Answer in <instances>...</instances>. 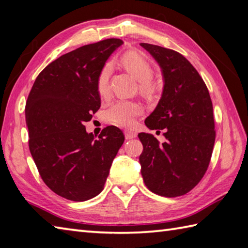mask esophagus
Returning <instances> with one entry per match:
<instances>
[{
	"mask_svg": "<svg viewBox=\"0 0 248 248\" xmlns=\"http://www.w3.org/2000/svg\"><path fill=\"white\" fill-rule=\"evenodd\" d=\"M124 134H125L126 139H133V138L137 137V133H136V131H134V130H125Z\"/></svg>",
	"mask_w": 248,
	"mask_h": 248,
	"instance_id": "esophagus-1",
	"label": "esophagus"
}]
</instances>
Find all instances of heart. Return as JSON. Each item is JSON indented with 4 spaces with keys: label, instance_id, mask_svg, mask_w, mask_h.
Wrapping results in <instances>:
<instances>
[{
    "label": "heart",
    "instance_id": "b5f03b06",
    "mask_svg": "<svg viewBox=\"0 0 248 248\" xmlns=\"http://www.w3.org/2000/svg\"><path fill=\"white\" fill-rule=\"evenodd\" d=\"M123 66L139 81V89L144 94H151L154 91L152 80L153 67L142 54L136 51L126 52L121 59ZM110 65H105L97 78V92L102 98L107 97L110 91ZM143 107L135 102H118L113 104L105 112V121L111 125L120 127H130L137 117L142 113Z\"/></svg>",
    "mask_w": 248,
    "mask_h": 248
}]
</instances>
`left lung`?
<instances>
[{
  "label": "left lung",
  "mask_w": 248,
  "mask_h": 248,
  "mask_svg": "<svg viewBox=\"0 0 248 248\" xmlns=\"http://www.w3.org/2000/svg\"><path fill=\"white\" fill-rule=\"evenodd\" d=\"M159 64L164 90L155 110L145 119L150 129L165 130L160 143L140 133L139 161L145 186L154 194L178 197L199 183L208 169L215 142L213 105L199 73L181 53L141 43Z\"/></svg>",
  "instance_id": "1"
}]
</instances>
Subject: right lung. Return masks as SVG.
I'll use <instances>...</instances> for the list:
<instances>
[{"instance_id": "add662e5", "label": "right lung", "mask_w": 248, "mask_h": 248, "mask_svg": "<svg viewBox=\"0 0 248 248\" xmlns=\"http://www.w3.org/2000/svg\"><path fill=\"white\" fill-rule=\"evenodd\" d=\"M122 44L109 38L61 55L37 76L28 96L30 152L45 184L68 200L92 199L104 189L124 142L115 126L104 128L95 140L83 125L100 107V70Z\"/></svg>"}]
</instances>
